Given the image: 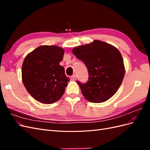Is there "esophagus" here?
<instances>
[{"instance_id":"1","label":"esophagus","mask_w":150,"mask_h":150,"mask_svg":"<svg viewBox=\"0 0 150 150\" xmlns=\"http://www.w3.org/2000/svg\"><path fill=\"white\" fill-rule=\"evenodd\" d=\"M76 78H77V77H76V74H73V75H72V76H71V79H72V80H76Z\"/></svg>"}]
</instances>
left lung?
I'll return each mask as SVG.
<instances>
[{
    "mask_svg": "<svg viewBox=\"0 0 150 150\" xmlns=\"http://www.w3.org/2000/svg\"><path fill=\"white\" fill-rule=\"evenodd\" d=\"M77 58L87 67L89 78L86 83H77L85 98L92 103H103L114 95L125 76L121 53L115 47L96 40L72 49Z\"/></svg>",
    "mask_w": 150,
    "mask_h": 150,
    "instance_id": "left-lung-1",
    "label": "left lung"
}]
</instances>
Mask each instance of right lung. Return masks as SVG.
I'll list each match as a JSON object with an SVG mask.
<instances>
[{
    "label": "right lung",
    "instance_id": "1",
    "mask_svg": "<svg viewBox=\"0 0 150 150\" xmlns=\"http://www.w3.org/2000/svg\"><path fill=\"white\" fill-rule=\"evenodd\" d=\"M64 51L56 46H41L29 54L22 66V82L36 100L51 104L64 93L69 78L59 65Z\"/></svg>",
    "mask_w": 150,
    "mask_h": 150
}]
</instances>
